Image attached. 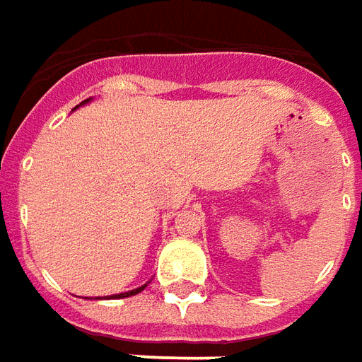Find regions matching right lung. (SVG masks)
<instances>
[{"instance_id":"right-lung-1","label":"right lung","mask_w":362,"mask_h":362,"mask_svg":"<svg viewBox=\"0 0 362 362\" xmlns=\"http://www.w3.org/2000/svg\"><path fill=\"white\" fill-rule=\"evenodd\" d=\"M89 101H91V99H86L83 103H79V105H86V103H89ZM79 105H78V107H79ZM78 107H76V109H78ZM144 288H146V284H144V286H140V288H134V291L120 292V294H112V298H128V296H134V294H138V292H142Z\"/></svg>"}]
</instances>
